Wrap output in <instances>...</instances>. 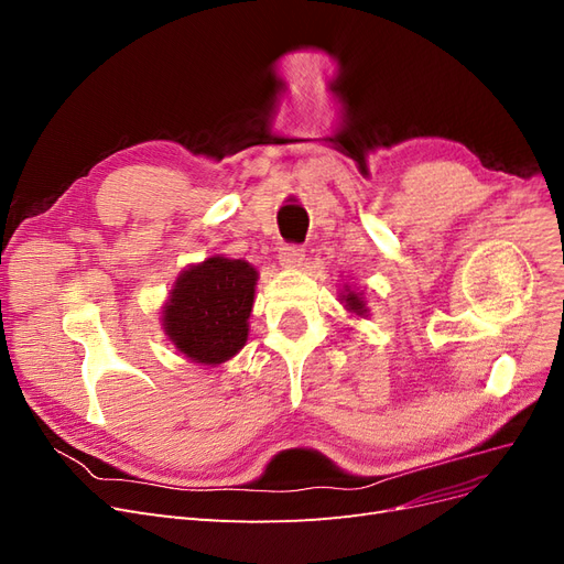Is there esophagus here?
<instances>
[{"instance_id": "34e87169", "label": "esophagus", "mask_w": 564, "mask_h": 564, "mask_svg": "<svg viewBox=\"0 0 564 564\" xmlns=\"http://www.w3.org/2000/svg\"><path fill=\"white\" fill-rule=\"evenodd\" d=\"M303 247L301 245H282L280 247V263L284 268H299L303 263Z\"/></svg>"}]
</instances>
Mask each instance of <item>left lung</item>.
<instances>
[{
	"label": "left lung",
	"mask_w": 564,
	"mask_h": 564,
	"mask_svg": "<svg viewBox=\"0 0 564 564\" xmlns=\"http://www.w3.org/2000/svg\"><path fill=\"white\" fill-rule=\"evenodd\" d=\"M344 301H346V308L352 311L355 315H365V313H367V311H365V301H362L360 296H357L355 292H348V294L344 296Z\"/></svg>",
	"instance_id": "8db88e82"
}]
</instances>
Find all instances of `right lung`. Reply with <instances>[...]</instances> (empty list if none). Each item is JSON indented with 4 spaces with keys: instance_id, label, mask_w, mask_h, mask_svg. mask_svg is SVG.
<instances>
[{
    "instance_id": "add662e5",
    "label": "right lung",
    "mask_w": 564,
    "mask_h": 564,
    "mask_svg": "<svg viewBox=\"0 0 564 564\" xmlns=\"http://www.w3.org/2000/svg\"><path fill=\"white\" fill-rule=\"evenodd\" d=\"M256 270L212 256L187 268L164 308V332L193 362L220 365L247 344Z\"/></svg>"
}]
</instances>
